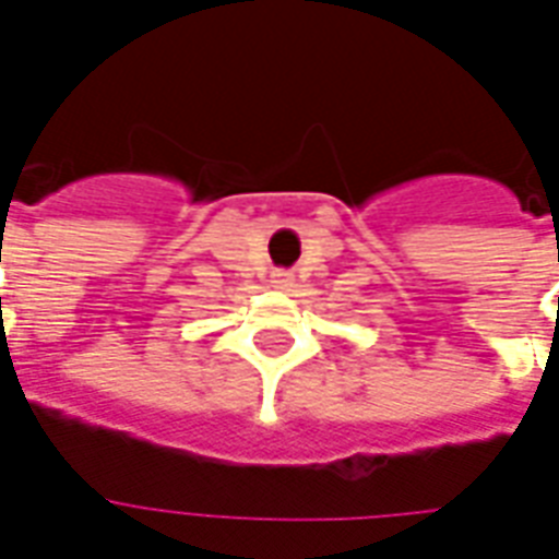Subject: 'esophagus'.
I'll return each mask as SVG.
<instances>
[{
    "instance_id": "1",
    "label": "esophagus",
    "mask_w": 559,
    "mask_h": 559,
    "mask_svg": "<svg viewBox=\"0 0 559 559\" xmlns=\"http://www.w3.org/2000/svg\"><path fill=\"white\" fill-rule=\"evenodd\" d=\"M272 284L281 287V290H287L293 284V272H272Z\"/></svg>"
}]
</instances>
